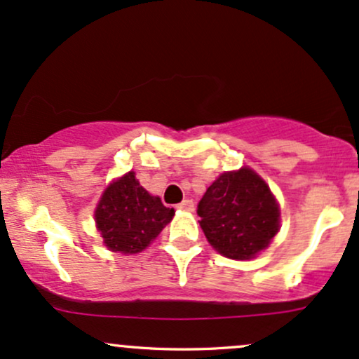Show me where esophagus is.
<instances>
[{
	"mask_svg": "<svg viewBox=\"0 0 359 359\" xmlns=\"http://www.w3.org/2000/svg\"><path fill=\"white\" fill-rule=\"evenodd\" d=\"M177 209H180V211H194V203L191 199H185V201H182V203L180 204H177Z\"/></svg>",
	"mask_w": 359,
	"mask_h": 359,
	"instance_id": "1",
	"label": "esophagus"
}]
</instances>
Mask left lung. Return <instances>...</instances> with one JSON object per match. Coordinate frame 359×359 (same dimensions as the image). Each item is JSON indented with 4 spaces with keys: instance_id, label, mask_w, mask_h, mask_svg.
<instances>
[{
    "instance_id": "1",
    "label": "left lung",
    "mask_w": 359,
    "mask_h": 359,
    "mask_svg": "<svg viewBox=\"0 0 359 359\" xmlns=\"http://www.w3.org/2000/svg\"><path fill=\"white\" fill-rule=\"evenodd\" d=\"M201 228L224 257L253 258L278 233V204L269 185L250 168L226 172L197 204Z\"/></svg>"
}]
</instances>
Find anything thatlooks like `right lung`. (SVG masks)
Listing matches in <instances>:
<instances>
[{
  "instance_id": "obj_1",
  "label": "right lung",
  "mask_w": 359,
  "mask_h": 359,
  "mask_svg": "<svg viewBox=\"0 0 359 359\" xmlns=\"http://www.w3.org/2000/svg\"><path fill=\"white\" fill-rule=\"evenodd\" d=\"M174 214L140 185L135 172H128L106 189L94 217L111 251L133 255L145 250Z\"/></svg>"
}]
</instances>
